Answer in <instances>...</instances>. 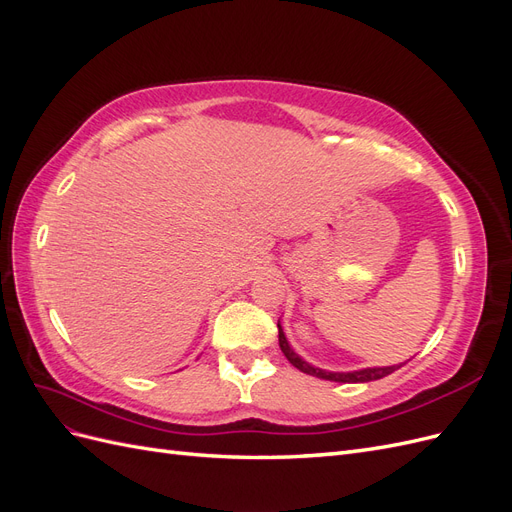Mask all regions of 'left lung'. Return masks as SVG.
<instances>
[{
  "instance_id": "1",
  "label": "left lung",
  "mask_w": 512,
  "mask_h": 512,
  "mask_svg": "<svg viewBox=\"0 0 512 512\" xmlns=\"http://www.w3.org/2000/svg\"><path fill=\"white\" fill-rule=\"evenodd\" d=\"M277 329H280V348L284 352L286 359L301 369L303 374H309V376H316V378H324V380H333V382H371V380H380L384 376L393 374L395 369H399L401 365H393V367H369V369H361V371H348V374H335V371H324V369H318V367H312L309 363H305L299 354H294V350L288 346L286 342V335L280 327V322H277Z\"/></svg>"
}]
</instances>
